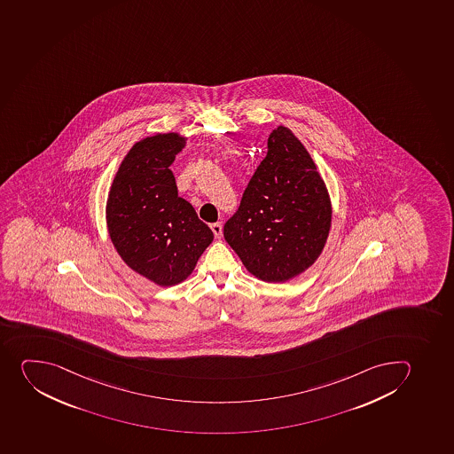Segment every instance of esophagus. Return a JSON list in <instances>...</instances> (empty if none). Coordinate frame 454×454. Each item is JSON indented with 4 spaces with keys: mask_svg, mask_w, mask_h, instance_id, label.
<instances>
[{
    "mask_svg": "<svg viewBox=\"0 0 454 454\" xmlns=\"http://www.w3.org/2000/svg\"><path fill=\"white\" fill-rule=\"evenodd\" d=\"M210 228H212L213 233H215V237L219 239V238L222 237V223L221 222H216V223H212L210 225Z\"/></svg>",
    "mask_w": 454,
    "mask_h": 454,
    "instance_id": "obj_1",
    "label": "esophagus"
}]
</instances>
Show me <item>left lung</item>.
Instances as JSON below:
<instances>
[{
	"label": "left lung",
	"mask_w": 454,
	"mask_h": 454,
	"mask_svg": "<svg viewBox=\"0 0 454 454\" xmlns=\"http://www.w3.org/2000/svg\"><path fill=\"white\" fill-rule=\"evenodd\" d=\"M332 216L329 190L311 154L291 129L279 125L269 136L266 158L223 235L254 278L283 283L320 257Z\"/></svg>",
	"instance_id": "obj_1"
}]
</instances>
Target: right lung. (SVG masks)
<instances>
[{
  "label": "right lung",
  "instance_id": "add662e5",
  "mask_svg": "<svg viewBox=\"0 0 454 454\" xmlns=\"http://www.w3.org/2000/svg\"><path fill=\"white\" fill-rule=\"evenodd\" d=\"M179 133L134 143L120 163L105 207L114 248L122 262L158 286L187 280L213 232L178 197L171 163L185 146Z\"/></svg>",
  "mask_w": 454,
  "mask_h": 454
}]
</instances>
